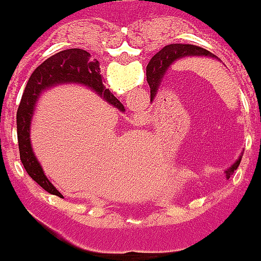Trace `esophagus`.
<instances>
[{
  "instance_id": "34e87169",
  "label": "esophagus",
  "mask_w": 261,
  "mask_h": 261,
  "mask_svg": "<svg viewBox=\"0 0 261 261\" xmlns=\"http://www.w3.org/2000/svg\"><path fill=\"white\" fill-rule=\"evenodd\" d=\"M144 117H143L142 114H136V115H134V119H136V122H137V124H142V122H144Z\"/></svg>"
}]
</instances>
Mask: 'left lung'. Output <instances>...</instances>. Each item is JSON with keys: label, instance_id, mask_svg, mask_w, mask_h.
<instances>
[{"label": "left lung", "instance_id": "1", "mask_svg": "<svg viewBox=\"0 0 261 261\" xmlns=\"http://www.w3.org/2000/svg\"><path fill=\"white\" fill-rule=\"evenodd\" d=\"M182 57H207V58H216L219 60L216 55H213L204 48H200L196 45H182V43H171L164 46L158 54H154L150 60V63L146 67V75H147V83L150 86V95L152 97L158 92L161 80L164 79L166 71L171 68V65L175 63L176 60L182 58ZM241 162V159H238L235 164L226 169V178L232 175L233 171L238 168V165Z\"/></svg>", "mask_w": 261, "mask_h": 261}]
</instances>
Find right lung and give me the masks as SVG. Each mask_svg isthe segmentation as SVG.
<instances>
[{
	"label": "right lung",
	"instance_id": "add662e5",
	"mask_svg": "<svg viewBox=\"0 0 261 261\" xmlns=\"http://www.w3.org/2000/svg\"><path fill=\"white\" fill-rule=\"evenodd\" d=\"M64 83H75L90 87L100 97L119 111H124V105L114 96L109 89L102 83L100 68L96 60H92L90 54L79 48L65 49L49 57L46 61L32 73L17 109V139L20 161L26 172L33 181H36L45 191L54 196L63 197L61 193L52 186V182L43 174V169L38 162L30 144V121L40 93L54 86Z\"/></svg>",
	"mask_w": 261,
	"mask_h": 261
}]
</instances>
